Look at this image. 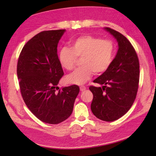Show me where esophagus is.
<instances>
[{
  "instance_id": "34e87169",
  "label": "esophagus",
  "mask_w": 156,
  "mask_h": 156,
  "mask_svg": "<svg viewBox=\"0 0 156 156\" xmlns=\"http://www.w3.org/2000/svg\"><path fill=\"white\" fill-rule=\"evenodd\" d=\"M80 89L81 91H84V90H86V87L84 86H81L80 87Z\"/></svg>"
}]
</instances>
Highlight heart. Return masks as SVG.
Returning <instances> with one entry per match:
<instances>
[{
  "instance_id": "heart-1",
  "label": "heart",
  "mask_w": 156,
  "mask_h": 156,
  "mask_svg": "<svg viewBox=\"0 0 156 156\" xmlns=\"http://www.w3.org/2000/svg\"><path fill=\"white\" fill-rule=\"evenodd\" d=\"M114 54L115 45L112 41L90 35L78 37L71 42V48L62 47L58 54L60 65L67 70H72L77 58H82L83 67L66 76L65 81L80 85L89 80L94 72L96 75L105 72L112 65Z\"/></svg>"
}]
</instances>
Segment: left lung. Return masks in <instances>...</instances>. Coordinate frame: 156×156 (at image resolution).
I'll return each mask as SVG.
<instances>
[{"instance_id":"obj_1","label":"left lung","mask_w":156,"mask_h":156,"mask_svg":"<svg viewBox=\"0 0 156 156\" xmlns=\"http://www.w3.org/2000/svg\"><path fill=\"white\" fill-rule=\"evenodd\" d=\"M118 42V50L109 69L94 80L101 87L90 86L91 109L100 120L112 122L130 109L138 89L140 64L137 54L125 36L105 27Z\"/></svg>"}]
</instances>
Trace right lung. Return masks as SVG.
<instances>
[{"mask_svg":"<svg viewBox=\"0 0 156 156\" xmlns=\"http://www.w3.org/2000/svg\"><path fill=\"white\" fill-rule=\"evenodd\" d=\"M65 31H44L36 34L23 47L17 65L20 92L26 105L42 122L53 125L69 117L80 91L77 85L62 89L57 87L64 74L57 47Z\"/></svg>","mask_w":156,"mask_h":156,"instance_id":"add662e5","label":"right lung"}]
</instances>
